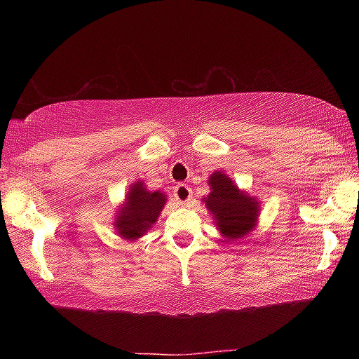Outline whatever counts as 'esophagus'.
I'll use <instances>...</instances> for the list:
<instances>
[{"label": "esophagus", "instance_id": "1", "mask_svg": "<svg viewBox=\"0 0 359 359\" xmlns=\"http://www.w3.org/2000/svg\"><path fill=\"white\" fill-rule=\"evenodd\" d=\"M174 196L177 198V201L180 204L187 205L188 203L191 201V190H190V187L185 185V184H179L177 187H175V190H174Z\"/></svg>", "mask_w": 359, "mask_h": 359}]
</instances>
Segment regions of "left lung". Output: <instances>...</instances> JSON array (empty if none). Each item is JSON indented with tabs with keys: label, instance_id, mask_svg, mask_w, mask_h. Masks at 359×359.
Instances as JSON below:
<instances>
[{
	"label": "left lung",
	"instance_id": "1",
	"mask_svg": "<svg viewBox=\"0 0 359 359\" xmlns=\"http://www.w3.org/2000/svg\"><path fill=\"white\" fill-rule=\"evenodd\" d=\"M209 194L201 199L224 242L245 238L257 228L261 204L223 171L209 175Z\"/></svg>",
	"mask_w": 359,
	"mask_h": 359
}]
</instances>
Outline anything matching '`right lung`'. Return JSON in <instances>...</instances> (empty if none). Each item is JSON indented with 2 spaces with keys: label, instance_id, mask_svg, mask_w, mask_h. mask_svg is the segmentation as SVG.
I'll list each match as a JSON object with an SVG mask.
<instances>
[{
  "label": "right lung",
  "instance_id": "right-lung-1",
  "mask_svg": "<svg viewBox=\"0 0 359 359\" xmlns=\"http://www.w3.org/2000/svg\"><path fill=\"white\" fill-rule=\"evenodd\" d=\"M168 196L165 191H151L144 180H135L128 187L125 201L115 210L112 226L120 239L136 242L155 226Z\"/></svg>",
  "mask_w": 359,
  "mask_h": 359
}]
</instances>
